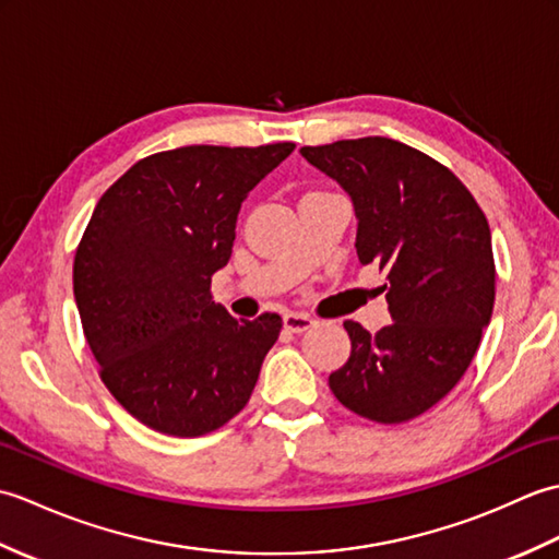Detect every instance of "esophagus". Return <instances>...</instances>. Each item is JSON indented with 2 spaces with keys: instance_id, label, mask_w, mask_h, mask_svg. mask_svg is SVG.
I'll return each mask as SVG.
<instances>
[{
  "instance_id": "obj_1",
  "label": "esophagus",
  "mask_w": 559,
  "mask_h": 559,
  "mask_svg": "<svg viewBox=\"0 0 559 559\" xmlns=\"http://www.w3.org/2000/svg\"><path fill=\"white\" fill-rule=\"evenodd\" d=\"M283 326H286V331H290V334H302V331L314 326V319L302 312H288L283 317Z\"/></svg>"
}]
</instances>
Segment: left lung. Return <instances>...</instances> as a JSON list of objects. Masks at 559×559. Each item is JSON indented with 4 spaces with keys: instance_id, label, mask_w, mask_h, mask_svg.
Returning a JSON list of instances; mask_svg holds the SVG:
<instances>
[{
    "instance_id": "obj_1",
    "label": "left lung",
    "mask_w": 559,
    "mask_h": 559,
    "mask_svg": "<svg viewBox=\"0 0 559 559\" xmlns=\"http://www.w3.org/2000/svg\"><path fill=\"white\" fill-rule=\"evenodd\" d=\"M300 153L350 197L358 259L384 271L379 290L394 322L377 334L343 322L350 358L329 386L367 420L418 418L456 386L490 324L488 218L454 173L401 141L346 139Z\"/></svg>"
}]
</instances>
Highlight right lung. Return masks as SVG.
<instances>
[{
  "label": "right lung",
  "instance_id": "1",
  "mask_svg": "<svg viewBox=\"0 0 559 559\" xmlns=\"http://www.w3.org/2000/svg\"><path fill=\"white\" fill-rule=\"evenodd\" d=\"M295 144L182 146L134 163L98 201L74 257L83 334L110 394L151 430L199 437L240 413L281 317L211 298L247 194Z\"/></svg>",
  "mask_w": 559,
  "mask_h": 559
}]
</instances>
